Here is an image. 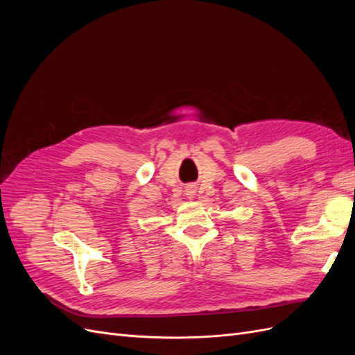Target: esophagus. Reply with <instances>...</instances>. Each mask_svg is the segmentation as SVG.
<instances>
[{"label":"esophagus","mask_w":355,"mask_h":355,"mask_svg":"<svg viewBox=\"0 0 355 355\" xmlns=\"http://www.w3.org/2000/svg\"><path fill=\"white\" fill-rule=\"evenodd\" d=\"M185 192H187V196H194V192H196L194 185H189V187H187Z\"/></svg>","instance_id":"esophagus-1"}]
</instances>
